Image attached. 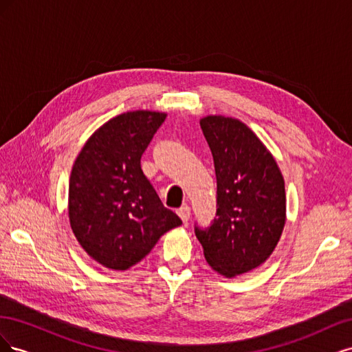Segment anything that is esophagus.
<instances>
[{
	"mask_svg": "<svg viewBox=\"0 0 352 352\" xmlns=\"http://www.w3.org/2000/svg\"><path fill=\"white\" fill-rule=\"evenodd\" d=\"M177 216L182 219L184 223H186L190 217V208L188 206H182L179 210H177Z\"/></svg>",
	"mask_w": 352,
	"mask_h": 352,
	"instance_id": "1",
	"label": "esophagus"
}]
</instances>
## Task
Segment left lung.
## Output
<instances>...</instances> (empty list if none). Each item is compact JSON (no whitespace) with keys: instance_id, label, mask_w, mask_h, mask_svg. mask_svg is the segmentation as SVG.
<instances>
[{"instance_id":"obj_1","label":"left lung","mask_w":352,"mask_h":352,"mask_svg":"<svg viewBox=\"0 0 352 352\" xmlns=\"http://www.w3.org/2000/svg\"><path fill=\"white\" fill-rule=\"evenodd\" d=\"M214 160L217 212L195 235L212 270L225 278L257 269L278 245L286 221L285 180L272 153L233 117L199 120Z\"/></svg>"}]
</instances>
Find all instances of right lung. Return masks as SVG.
I'll return each instance as SVG.
<instances>
[{
	"label": "right lung",
	"mask_w": 352,
	"mask_h": 352,
	"mask_svg": "<svg viewBox=\"0 0 352 352\" xmlns=\"http://www.w3.org/2000/svg\"><path fill=\"white\" fill-rule=\"evenodd\" d=\"M166 116L135 110L113 117L91 135L73 164L70 226L89 257L107 269H131L166 232L182 225L141 168Z\"/></svg>",
	"instance_id": "add662e5"
}]
</instances>
